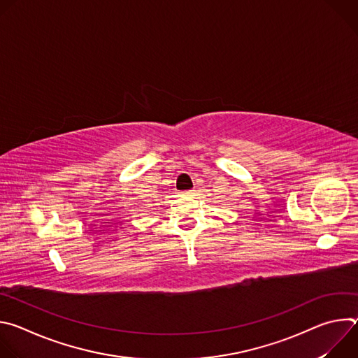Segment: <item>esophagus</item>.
Instances as JSON below:
<instances>
[{
  "mask_svg": "<svg viewBox=\"0 0 358 358\" xmlns=\"http://www.w3.org/2000/svg\"><path fill=\"white\" fill-rule=\"evenodd\" d=\"M185 194H187V195H191V194H192V191H185Z\"/></svg>",
  "mask_w": 358,
  "mask_h": 358,
  "instance_id": "obj_1",
  "label": "esophagus"
}]
</instances>
